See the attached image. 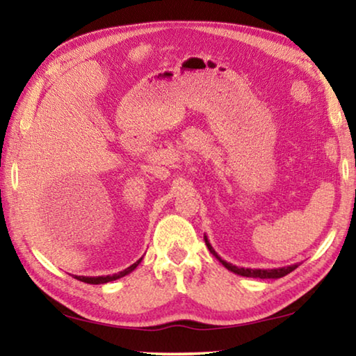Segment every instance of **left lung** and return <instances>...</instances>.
<instances>
[{"label": "left lung", "mask_w": 356, "mask_h": 356, "mask_svg": "<svg viewBox=\"0 0 356 356\" xmlns=\"http://www.w3.org/2000/svg\"><path fill=\"white\" fill-rule=\"evenodd\" d=\"M204 240H206V245L209 251L212 252V254L218 259V261L225 265L227 270H231L232 273L240 275V276H246V278H261V280H278L282 278V276L289 275L291 272H293L295 268L298 267V264H293V265H287V267H280V268H243V267H237V265H232L226 261H222V259L216 254V251L213 250V246L210 245L207 236H204Z\"/></svg>", "instance_id": "obj_1"}]
</instances>
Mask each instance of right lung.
<instances>
[{"instance_id": "1", "label": "right lung", "mask_w": 356, "mask_h": 356, "mask_svg": "<svg viewBox=\"0 0 356 356\" xmlns=\"http://www.w3.org/2000/svg\"><path fill=\"white\" fill-rule=\"evenodd\" d=\"M141 261H143V257L140 259V261H136L135 264H131L130 267L122 270V272L114 273V275H108V276H76V275H74V278L78 280V281L88 282V284H106V282H111L114 280H119V278H122V276L134 272V270L138 267V265H140Z\"/></svg>"}]
</instances>
